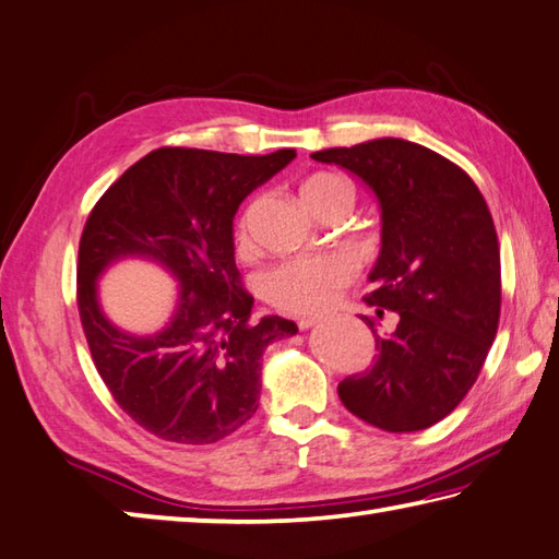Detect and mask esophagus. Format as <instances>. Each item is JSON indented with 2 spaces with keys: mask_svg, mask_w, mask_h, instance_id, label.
<instances>
[{
  "mask_svg": "<svg viewBox=\"0 0 559 559\" xmlns=\"http://www.w3.org/2000/svg\"><path fill=\"white\" fill-rule=\"evenodd\" d=\"M320 322V318H300L298 320V328L300 330H310V328H314V324Z\"/></svg>",
  "mask_w": 559,
  "mask_h": 559,
  "instance_id": "esophagus-1",
  "label": "esophagus"
}]
</instances>
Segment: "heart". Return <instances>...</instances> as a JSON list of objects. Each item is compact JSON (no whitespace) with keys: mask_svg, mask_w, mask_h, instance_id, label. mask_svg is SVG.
<instances>
[{"mask_svg":"<svg viewBox=\"0 0 559 559\" xmlns=\"http://www.w3.org/2000/svg\"><path fill=\"white\" fill-rule=\"evenodd\" d=\"M300 198L306 207L318 215V210L334 200H352L349 182L334 174H312L300 182ZM251 237L249 212L237 222V245L247 247ZM357 276V263L342 251L320 253V257L286 261L271 269L261 281V290L273 306L296 312V314H318L334 306L340 290L349 286Z\"/></svg>","mask_w":559,"mask_h":559,"instance_id":"1","label":"heart"}]
</instances>
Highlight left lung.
Here are the masks:
<instances>
[{
  "instance_id": "left-lung-1",
  "label": "left lung",
  "mask_w": 559,
  "mask_h": 559,
  "mask_svg": "<svg viewBox=\"0 0 559 559\" xmlns=\"http://www.w3.org/2000/svg\"><path fill=\"white\" fill-rule=\"evenodd\" d=\"M357 176L379 200L381 251L367 300L399 314L377 337V361L340 385L344 408L389 432L425 430L462 403L489 354L501 314V253L474 180L405 139L314 151Z\"/></svg>"
}]
</instances>
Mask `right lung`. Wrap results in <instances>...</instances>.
Wrapping results in <instances>:
<instances>
[{
  "instance_id": "1",
  "label": "right lung",
  "mask_w": 559,
  "mask_h": 559,
  "mask_svg": "<svg viewBox=\"0 0 559 559\" xmlns=\"http://www.w3.org/2000/svg\"><path fill=\"white\" fill-rule=\"evenodd\" d=\"M293 148L266 156L158 148L109 186L78 251V310L90 354L119 408L160 440L210 444L259 408L263 352L293 320H251L253 298L235 263V215L251 190L286 168ZM121 258H148L179 283L164 331L131 335L108 322L98 276Z\"/></svg>"
}]
</instances>
